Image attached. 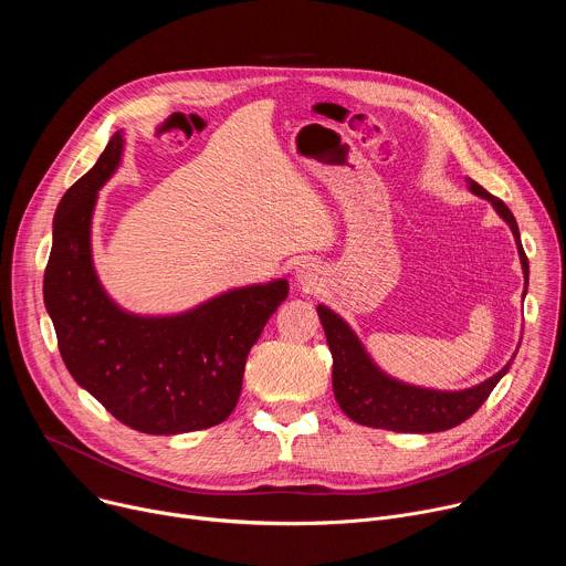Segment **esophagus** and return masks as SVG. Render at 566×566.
Returning a JSON list of instances; mask_svg holds the SVG:
<instances>
[{
	"label": "esophagus",
	"mask_w": 566,
	"mask_h": 566,
	"mask_svg": "<svg viewBox=\"0 0 566 566\" xmlns=\"http://www.w3.org/2000/svg\"><path fill=\"white\" fill-rule=\"evenodd\" d=\"M295 282L304 289H315L319 282H322V271L315 262H304L297 266V273H295Z\"/></svg>",
	"instance_id": "1"
}]
</instances>
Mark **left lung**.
Wrapping results in <instances>:
<instances>
[{
	"mask_svg": "<svg viewBox=\"0 0 566 566\" xmlns=\"http://www.w3.org/2000/svg\"><path fill=\"white\" fill-rule=\"evenodd\" d=\"M465 186L474 197L486 199L495 208V212L509 223L515 237V247H517V255L524 273L522 297H526L528 260L522 249L520 228L513 212L506 208L502 199L483 190L476 181L465 179ZM315 308L334 356L332 382H334L338 406L352 421L369 428L426 434V432H443L463 423L468 417H472L481 408V402L489 398L495 385L509 374L520 349L517 345L513 358L497 374L481 380L479 385L463 387V389L421 387L415 382L394 378L391 374L380 369L378 363L369 356L358 334L352 329L349 322L340 317L334 308L325 304H317Z\"/></svg>",
	"mask_w": 566,
	"mask_h": 566,
	"instance_id": "obj_1",
	"label": "left lung"
}]
</instances>
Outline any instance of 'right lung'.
<instances>
[{
  "label": "right lung",
  "mask_w": 566,
  "mask_h": 566,
  "mask_svg": "<svg viewBox=\"0 0 566 566\" xmlns=\"http://www.w3.org/2000/svg\"><path fill=\"white\" fill-rule=\"evenodd\" d=\"M123 149L120 129L60 199L44 306L69 374L120 423L145 434L206 430L234 410L249 352L289 282L228 289L170 315L123 308L105 291L92 249L98 190L120 168Z\"/></svg>",
  "instance_id": "obj_1"
}]
</instances>
